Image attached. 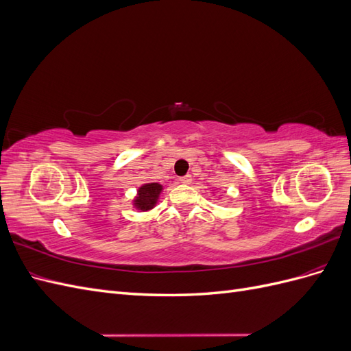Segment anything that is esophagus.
I'll return each mask as SVG.
<instances>
[{
    "instance_id": "esophagus-1",
    "label": "esophagus",
    "mask_w": 351,
    "mask_h": 351,
    "mask_svg": "<svg viewBox=\"0 0 351 351\" xmlns=\"http://www.w3.org/2000/svg\"><path fill=\"white\" fill-rule=\"evenodd\" d=\"M180 183H182V184H190V183H192V176L180 177Z\"/></svg>"
}]
</instances>
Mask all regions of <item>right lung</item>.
<instances>
[{
  "mask_svg": "<svg viewBox=\"0 0 351 351\" xmlns=\"http://www.w3.org/2000/svg\"><path fill=\"white\" fill-rule=\"evenodd\" d=\"M162 190L164 187L159 183L142 184L139 189H137V193L133 199V206L141 212L152 210L156 206Z\"/></svg>",
  "mask_w": 351,
  "mask_h": 351,
  "instance_id": "1",
  "label": "right lung"
}]
</instances>
